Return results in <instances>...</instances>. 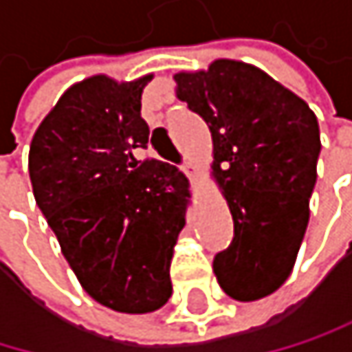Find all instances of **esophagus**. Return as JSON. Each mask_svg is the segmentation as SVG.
Here are the masks:
<instances>
[{"instance_id":"34e87169","label":"esophagus","mask_w":352,"mask_h":352,"mask_svg":"<svg viewBox=\"0 0 352 352\" xmlns=\"http://www.w3.org/2000/svg\"><path fill=\"white\" fill-rule=\"evenodd\" d=\"M184 173L190 177V182L196 186L198 184V179H200V175H202V166L200 164H196V162H186V166H184Z\"/></svg>"}]
</instances>
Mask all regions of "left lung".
<instances>
[{
	"label": "left lung",
	"instance_id": "obj_1",
	"mask_svg": "<svg viewBox=\"0 0 352 352\" xmlns=\"http://www.w3.org/2000/svg\"><path fill=\"white\" fill-rule=\"evenodd\" d=\"M175 94L207 122L211 177L234 221L215 255L219 287L239 302L274 294L294 270L321 152L315 111L260 67L215 58L173 76Z\"/></svg>",
	"mask_w": 352,
	"mask_h": 352
}]
</instances>
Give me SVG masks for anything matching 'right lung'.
<instances>
[{
  "instance_id": "1",
  "label": "right lung",
  "mask_w": 352,
  "mask_h": 352,
  "mask_svg": "<svg viewBox=\"0 0 352 352\" xmlns=\"http://www.w3.org/2000/svg\"><path fill=\"white\" fill-rule=\"evenodd\" d=\"M152 78L97 74L76 82L29 147L35 202L82 289L126 315L154 313L168 302V268L188 209L182 170L133 156L150 139L141 92Z\"/></svg>"
}]
</instances>
